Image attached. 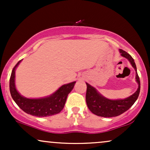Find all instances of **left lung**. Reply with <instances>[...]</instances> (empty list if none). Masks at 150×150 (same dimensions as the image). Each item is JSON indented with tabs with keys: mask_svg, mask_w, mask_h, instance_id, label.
<instances>
[{
	"mask_svg": "<svg viewBox=\"0 0 150 150\" xmlns=\"http://www.w3.org/2000/svg\"><path fill=\"white\" fill-rule=\"evenodd\" d=\"M120 56L128 60L130 64L135 70V79L138 88L137 91L130 97L123 99H110L101 94L97 89L86 82L87 85V93H86V102L87 107L92 113L97 116L111 118L118 116L128 110L133 105L138 98L140 90V82L137 73V68L134 61L129 53L122 49H119Z\"/></svg>",
	"mask_w": 150,
	"mask_h": 150,
	"instance_id": "left-lung-1",
	"label": "left lung"
}]
</instances>
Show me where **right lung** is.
<instances>
[{"label": "right lung", "mask_w": 150, "mask_h": 150, "mask_svg": "<svg viewBox=\"0 0 150 150\" xmlns=\"http://www.w3.org/2000/svg\"><path fill=\"white\" fill-rule=\"evenodd\" d=\"M22 61L15 65L10 79V92L15 102L25 113L37 117L50 116L61 112L64 107L68 94L73 90L76 82L62 85L47 97L37 99L25 97L18 92L15 87V70Z\"/></svg>", "instance_id": "right-lung-1"}]
</instances>
